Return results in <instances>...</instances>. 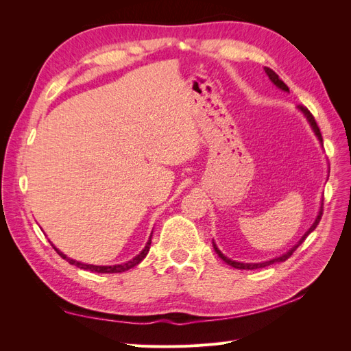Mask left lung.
I'll return each mask as SVG.
<instances>
[{
    "label": "left lung",
    "mask_w": 351,
    "mask_h": 351,
    "mask_svg": "<svg viewBox=\"0 0 351 351\" xmlns=\"http://www.w3.org/2000/svg\"><path fill=\"white\" fill-rule=\"evenodd\" d=\"M265 71H267V74L269 76V79L272 80V83L275 84V86H278L280 89H282V90H285V92H290L289 90V86H287V84L278 77V74L275 73L274 70H271V69H268V67H265ZM299 110L306 115V119L309 120V123H311V125H312V129H313V132H315V134L317 136V139H319L321 142H322V134H321V130H319V127H317V124H316V121H315V117L312 115V112L307 110L306 107H303V105H299ZM322 212H324V204H322V206H321V210H319V214H317V218L315 219V222H313V226L309 228V231L306 232V234L300 239V241L295 244V246L291 249V250H289L287 253H284L282 256H280V258H275V259H272V261H268V262H262V263H240V262H236V261H231V259H228L227 256H224V254H222L219 250H218V247L215 246L214 244V249H215V252L218 253V256L224 261V262H227L228 265H231L232 268H237V269H258V268H265V267H268V265H272V263H275V262H284V261H287L289 259L291 254L294 253V250L300 246V244L306 240V237L311 234V232L317 227V224H319V221H321V218H322Z\"/></svg>",
    "instance_id": "obj_1"
}]
</instances>
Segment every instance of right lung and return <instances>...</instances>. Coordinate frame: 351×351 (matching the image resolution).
Here are the masks:
<instances>
[{
	"label": "right lung",
	"mask_w": 351,
	"mask_h": 351,
	"mask_svg": "<svg viewBox=\"0 0 351 351\" xmlns=\"http://www.w3.org/2000/svg\"><path fill=\"white\" fill-rule=\"evenodd\" d=\"M56 249V247H54ZM149 249H151V239L147 240V243H146V246H145V249L137 254V256H134L132 261H129V262H125V263H121V265H114V267H95V265H86V263H82V262H76V261H73V259H70V258H67L64 253H61L58 249H56V252L60 254V256L62 258V259H66L69 263H71V265H76L77 268H80V269H84V271H90V272H98V274H115V272H124V271H129V269H132L133 267H136V265H139L145 258H146V254H147V252H149Z\"/></svg>",
	"instance_id": "obj_1"
}]
</instances>
